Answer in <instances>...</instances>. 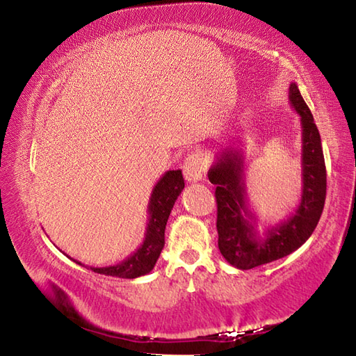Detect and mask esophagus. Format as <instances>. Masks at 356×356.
Instances as JSON below:
<instances>
[{"label": "esophagus", "mask_w": 356, "mask_h": 356, "mask_svg": "<svg viewBox=\"0 0 356 356\" xmlns=\"http://www.w3.org/2000/svg\"><path fill=\"white\" fill-rule=\"evenodd\" d=\"M205 172V160L202 154L191 152L184 160V176L188 182H199Z\"/></svg>", "instance_id": "34e87169"}]
</instances>
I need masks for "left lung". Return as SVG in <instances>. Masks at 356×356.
Returning <instances> with one entry per match:
<instances>
[{"label": "left lung", "mask_w": 356, "mask_h": 356, "mask_svg": "<svg viewBox=\"0 0 356 356\" xmlns=\"http://www.w3.org/2000/svg\"><path fill=\"white\" fill-rule=\"evenodd\" d=\"M288 96L302 124V196L293 215L263 235L257 230L258 218L245 197L241 149L225 147L209 170V180L216 185L218 245L236 269L261 266L299 249L312 236L324 210L327 171L321 135L296 82L289 83Z\"/></svg>", "instance_id": "obj_1"}]
</instances>
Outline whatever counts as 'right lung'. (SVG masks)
<instances>
[{"mask_svg":"<svg viewBox=\"0 0 356 356\" xmlns=\"http://www.w3.org/2000/svg\"><path fill=\"white\" fill-rule=\"evenodd\" d=\"M185 186L184 176L180 170L166 171L160 177L159 182L154 186L151 193L149 204H147V227L145 234V240L140 248L129 255L126 260H122L118 264L106 268H90L93 273L120 277V279H137V277L149 274L156 266V263L160 257V252L165 245V229L168 218L174 207L180 193ZM74 263L83 264L81 261Z\"/></svg>","mask_w":356,"mask_h":356,"instance_id":"right-lung-1","label":"right lung"}]
</instances>
